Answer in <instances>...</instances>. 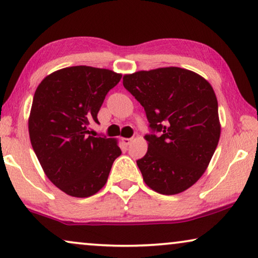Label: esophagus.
<instances>
[{"label":"esophagus","mask_w":258,"mask_h":258,"mask_svg":"<svg viewBox=\"0 0 258 258\" xmlns=\"http://www.w3.org/2000/svg\"><path fill=\"white\" fill-rule=\"evenodd\" d=\"M122 142H123V144H125V146H129V144L133 142V139H126V137H123Z\"/></svg>","instance_id":"34e87169"}]
</instances>
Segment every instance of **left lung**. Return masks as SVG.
Instances as JSON below:
<instances>
[{"mask_svg": "<svg viewBox=\"0 0 258 258\" xmlns=\"http://www.w3.org/2000/svg\"><path fill=\"white\" fill-rule=\"evenodd\" d=\"M123 86L144 108L150 128L146 156L137 161L143 181L162 195L189 189L207 170L220 141L218 103L211 84L178 67L123 76Z\"/></svg>", "mask_w": 258, "mask_h": 258, "instance_id": "obj_1", "label": "left lung"}]
</instances>
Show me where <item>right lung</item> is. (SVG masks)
Here are the masks:
<instances>
[{
    "mask_svg": "<svg viewBox=\"0 0 258 258\" xmlns=\"http://www.w3.org/2000/svg\"><path fill=\"white\" fill-rule=\"evenodd\" d=\"M122 74L88 66L45 76L35 91L28 129L44 174L67 195L89 197L108 181L118 141L90 135L89 123Z\"/></svg>",
    "mask_w": 258,
    "mask_h": 258,
    "instance_id": "add662e5",
    "label": "right lung"
}]
</instances>
